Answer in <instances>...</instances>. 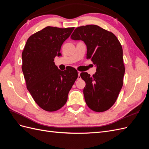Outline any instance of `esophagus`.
I'll list each match as a JSON object with an SVG mask.
<instances>
[{"label": "esophagus", "mask_w": 149, "mask_h": 149, "mask_svg": "<svg viewBox=\"0 0 149 149\" xmlns=\"http://www.w3.org/2000/svg\"><path fill=\"white\" fill-rule=\"evenodd\" d=\"M80 73H81L80 71H78V79H81Z\"/></svg>", "instance_id": "obj_1"}]
</instances>
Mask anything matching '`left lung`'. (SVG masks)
<instances>
[{
	"mask_svg": "<svg viewBox=\"0 0 149 149\" xmlns=\"http://www.w3.org/2000/svg\"><path fill=\"white\" fill-rule=\"evenodd\" d=\"M71 38L82 40L87 47V59L96 66V74L82 72L84 100L91 110L101 112L113 106L123 85L125 66L121 44L116 35L96 25L76 28Z\"/></svg>",
	"mask_w": 149,
	"mask_h": 149,
	"instance_id": "obj_1",
	"label": "left lung"
}]
</instances>
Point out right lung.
I'll list each match as a JSON object with an SVG mask.
<instances>
[{"label": "right lung", "mask_w": 149, "mask_h": 149, "mask_svg": "<svg viewBox=\"0 0 149 149\" xmlns=\"http://www.w3.org/2000/svg\"><path fill=\"white\" fill-rule=\"evenodd\" d=\"M74 29L47 26L30 36L22 52V69L26 88L35 102L46 111H56L65 104L78 78L74 68L61 71L54 62Z\"/></svg>", "instance_id": "right-lung-1"}]
</instances>
